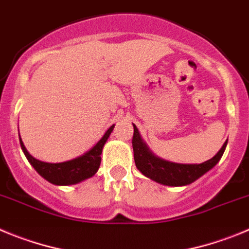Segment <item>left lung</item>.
Wrapping results in <instances>:
<instances>
[{"instance_id": "left-lung-1", "label": "left lung", "mask_w": 249, "mask_h": 249, "mask_svg": "<svg viewBox=\"0 0 249 249\" xmlns=\"http://www.w3.org/2000/svg\"><path fill=\"white\" fill-rule=\"evenodd\" d=\"M226 145H227V141L213 158L202 163H198V165H196V163L185 165V163L170 162V161L156 158L147 149L146 144L141 140L138 127L134 125L133 149L136 167L146 178H151L159 183H162V185L185 186L196 181L197 178H201L203 174H206L208 170H211L218 162L219 159L222 158L223 152H225Z\"/></svg>"}]
</instances>
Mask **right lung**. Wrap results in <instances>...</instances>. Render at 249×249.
Wrapping results in <instances>:
<instances>
[{
	"label": "right lung",
	"mask_w": 249,
	"mask_h": 249,
	"mask_svg": "<svg viewBox=\"0 0 249 249\" xmlns=\"http://www.w3.org/2000/svg\"><path fill=\"white\" fill-rule=\"evenodd\" d=\"M113 129L114 125L109 127L108 131L104 134V136L98 141V144L93 149L89 150L88 152H86L84 155L73 159L71 161L59 163H49L37 160V159L30 155V152L27 151L22 140L19 141H21V147L23 150L27 160L30 161L31 165L35 167L36 171L41 175L42 178H44L53 185H74V183L80 182V181L86 180V178H91L98 171L100 166V161H102L100 155H102L103 146L108 140Z\"/></svg>",
	"instance_id": "1"
}]
</instances>
